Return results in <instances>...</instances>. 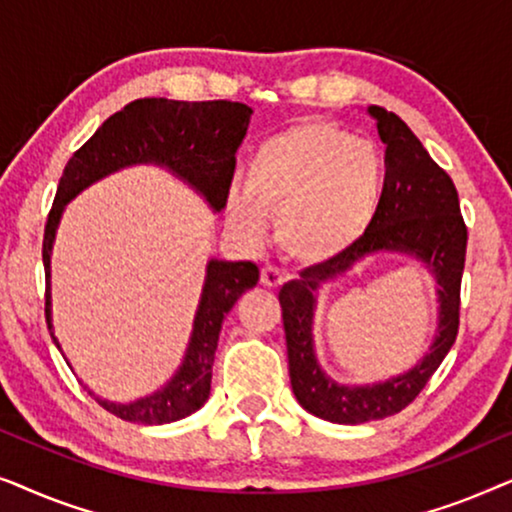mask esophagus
<instances>
[{
	"label": "esophagus",
	"mask_w": 512,
	"mask_h": 512,
	"mask_svg": "<svg viewBox=\"0 0 512 512\" xmlns=\"http://www.w3.org/2000/svg\"><path fill=\"white\" fill-rule=\"evenodd\" d=\"M261 284L265 286V289H277V286L284 284L282 272L275 270V268H263L261 270Z\"/></svg>",
	"instance_id": "1"
}]
</instances>
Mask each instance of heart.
<instances>
[{"label": "heart", "mask_w": 512, "mask_h": 512, "mask_svg": "<svg viewBox=\"0 0 512 512\" xmlns=\"http://www.w3.org/2000/svg\"><path fill=\"white\" fill-rule=\"evenodd\" d=\"M382 193L375 144L333 121H300L251 153L244 188H230L226 219L237 237L261 242L263 216L289 261L319 268L347 256L373 226Z\"/></svg>", "instance_id": "b5f03b06"}]
</instances>
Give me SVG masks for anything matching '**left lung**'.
I'll use <instances>...</instances> for the list:
<instances>
[{"label":"left lung","instance_id":"obj_1","mask_svg":"<svg viewBox=\"0 0 512 512\" xmlns=\"http://www.w3.org/2000/svg\"><path fill=\"white\" fill-rule=\"evenodd\" d=\"M377 121L384 151V186L368 235L340 261L305 268L300 279L279 291L291 387L307 412L335 424H361L401 412L419 396L450 352L459 333L461 275H464L468 230L450 174L429 156L422 142L394 111L368 107ZM377 250H401L422 260L441 286L439 331L430 354L409 371L380 385L345 388L318 368L311 342L316 291Z\"/></svg>","mask_w":512,"mask_h":512}]
</instances>
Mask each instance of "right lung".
I'll return each instance as SVG.
<instances>
[{
  "instance_id": "1",
  "label": "right lung",
  "mask_w": 512,
  "mask_h": 512,
  "mask_svg": "<svg viewBox=\"0 0 512 512\" xmlns=\"http://www.w3.org/2000/svg\"><path fill=\"white\" fill-rule=\"evenodd\" d=\"M251 107L242 102H179L144 97L109 116L95 135L67 160L44 230L46 324L60 349L51 321V249L62 209L83 188L128 165L167 167L209 202L214 212L226 207L235 172V151L247 135ZM258 268L249 261H209L202 298L195 312L184 363L163 389L121 405L97 398L111 415L135 424H170L200 410L212 387L214 352L221 324L244 291L254 289Z\"/></svg>"
}]
</instances>
